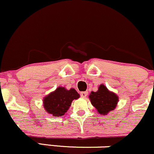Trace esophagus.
Masks as SVG:
<instances>
[{"mask_svg":"<svg viewBox=\"0 0 154 154\" xmlns=\"http://www.w3.org/2000/svg\"><path fill=\"white\" fill-rule=\"evenodd\" d=\"M87 95H88V92H86V91H82V92L80 93L81 97H82V98L86 97V96Z\"/></svg>","mask_w":154,"mask_h":154,"instance_id":"esophagus-1","label":"esophagus"}]
</instances>
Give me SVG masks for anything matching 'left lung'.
Instances as JSON below:
<instances>
[{"label":"left lung","instance_id":"8db88e82","mask_svg":"<svg viewBox=\"0 0 154 154\" xmlns=\"http://www.w3.org/2000/svg\"><path fill=\"white\" fill-rule=\"evenodd\" d=\"M91 104L101 115H107L117 106L118 96L111 92L103 84L99 85L98 91L91 93L89 95Z\"/></svg>","mask_w":154,"mask_h":154}]
</instances>
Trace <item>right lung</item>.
<instances>
[{"instance_id":"obj_1","label":"right lung","mask_w":154,"mask_h":154,"mask_svg":"<svg viewBox=\"0 0 154 154\" xmlns=\"http://www.w3.org/2000/svg\"><path fill=\"white\" fill-rule=\"evenodd\" d=\"M80 98L75 89L66 90L64 87H58L43 99L45 110L54 117H60L67 112L74 99Z\"/></svg>"}]
</instances>
